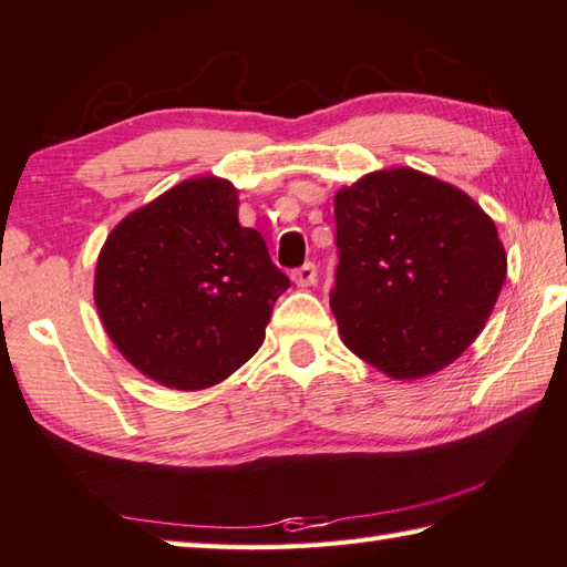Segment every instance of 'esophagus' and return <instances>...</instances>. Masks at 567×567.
Listing matches in <instances>:
<instances>
[{"label":"esophagus","instance_id":"1","mask_svg":"<svg viewBox=\"0 0 567 567\" xmlns=\"http://www.w3.org/2000/svg\"><path fill=\"white\" fill-rule=\"evenodd\" d=\"M292 280L297 287L315 285V280H318V267H315L312 262H305L302 267H297V270L292 272Z\"/></svg>","mask_w":567,"mask_h":567}]
</instances>
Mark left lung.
Here are the masks:
<instances>
[{"instance_id":"obj_1","label":"left lung","mask_w":567,"mask_h":567,"mask_svg":"<svg viewBox=\"0 0 567 567\" xmlns=\"http://www.w3.org/2000/svg\"><path fill=\"white\" fill-rule=\"evenodd\" d=\"M330 307L348 348L395 380L457 360L485 328L507 257L463 189L417 169L364 175L334 195Z\"/></svg>"}]
</instances>
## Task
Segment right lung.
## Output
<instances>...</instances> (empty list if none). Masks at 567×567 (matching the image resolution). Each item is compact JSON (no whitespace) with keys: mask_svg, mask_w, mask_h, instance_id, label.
<instances>
[{"mask_svg":"<svg viewBox=\"0 0 567 567\" xmlns=\"http://www.w3.org/2000/svg\"><path fill=\"white\" fill-rule=\"evenodd\" d=\"M290 280L237 219L227 179H185L112 229L94 272L104 330L134 368L205 390L260 350Z\"/></svg>","mask_w":567,"mask_h":567,"instance_id":"add662e5","label":"right lung"}]
</instances>
